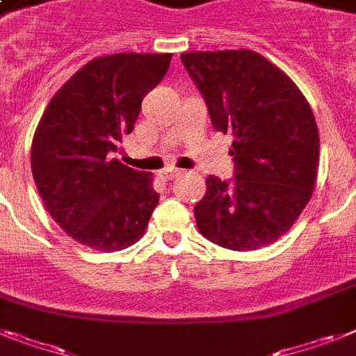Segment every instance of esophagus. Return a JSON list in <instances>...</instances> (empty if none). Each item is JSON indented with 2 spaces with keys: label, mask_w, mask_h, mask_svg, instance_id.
<instances>
[{
  "label": "esophagus",
  "mask_w": 356,
  "mask_h": 356,
  "mask_svg": "<svg viewBox=\"0 0 356 356\" xmlns=\"http://www.w3.org/2000/svg\"><path fill=\"white\" fill-rule=\"evenodd\" d=\"M183 173V170H179V168H173V166H168V168H164L163 172H161V177L164 179H173V177H179Z\"/></svg>",
  "instance_id": "obj_1"
}]
</instances>
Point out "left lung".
<instances>
[{
  "label": "left lung",
  "mask_w": 356,
  "mask_h": 356,
  "mask_svg": "<svg viewBox=\"0 0 356 356\" xmlns=\"http://www.w3.org/2000/svg\"><path fill=\"white\" fill-rule=\"evenodd\" d=\"M217 132H232V181L210 175L193 208L208 241L234 252L284 235L315 188V115L284 72L253 50L181 54Z\"/></svg>",
  "instance_id": "1"
}]
</instances>
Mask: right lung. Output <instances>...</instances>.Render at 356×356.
Segmentation results:
<instances>
[{"instance_id": "obj_1", "label": "right lung", "mask_w": 356, "mask_h": 356, "mask_svg": "<svg viewBox=\"0 0 356 356\" xmlns=\"http://www.w3.org/2000/svg\"><path fill=\"white\" fill-rule=\"evenodd\" d=\"M170 59L134 52L92 59L44 110L32 141V175L52 219L77 243L119 252L145 234L159 193L150 173L128 168L113 154Z\"/></svg>"}]
</instances>
